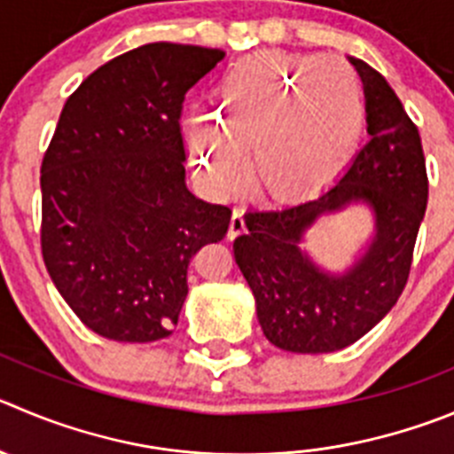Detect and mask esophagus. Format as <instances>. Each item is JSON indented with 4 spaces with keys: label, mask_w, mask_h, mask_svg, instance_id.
<instances>
[{
    "label": "esophagus",
    "mask_w": 454,
    "mask_h": 454,
    "mask_svg": "<svg viewBox=\"0 0 454 454\" xmlns=\"http://www.w3.org/2000/svg\"><path fill=\"white\" fill-rule=\"evenodd\" d=\"M247 228V219H244V210L241 207H235L232 210V217H231V228H228V237H237L241 231Z\"/></svg>",
    "instance_id": "1"
}]
</instances>
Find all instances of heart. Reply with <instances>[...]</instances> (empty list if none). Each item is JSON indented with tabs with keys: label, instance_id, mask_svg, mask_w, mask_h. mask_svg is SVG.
<instances>
[{
	"label": "heart",
	"instance_id": "obj_1",
	"mask_svg": "<svg viewBox=\"0 0 454 454\" xmlns=\"http://www.w3.org/2000/svg\"><path fill=\"white\" fill-rule=\"evenodd\" d=\"M333 82L329 83L328 80ZM365 127V100L354 74L325 55H248L223 74L213 121L190 116L185 147L219 194L253 176L270 194L302 192L332 179Z\"/></svg>",
	"mask_w": 454,
	"mask_h": 454
}]
</instances>
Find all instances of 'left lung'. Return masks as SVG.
Returning <instances> with one entry per match:
<instances>
[{"label":"left lung","instance_id":"left-lung-1","mask_svg":"<svg viewBox=\"0 0 454 454\" xmlns=\"http://www.w3.org/2000/svg\"><path fill=\"white\" fill-rule=\"evenodd\" d=\"M351 65L365 89L370 141L340 181L317 197L248 210L247 228L232 244L255 295L262 332L275 347L295 354L345 349L387 316L408 285L427 206L417 125L379 71L354 58ZM356 200L375 210V239L345 274H327L299 251V241L320 214Z\"/></svg>","mask_w":454,"mask_h":454}]
</instances>
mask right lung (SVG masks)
<instances>
[{"instance_id": "add662e5", "label": "right lung", "mask_w": 454, "mask_h": 454, "mask_svg": "<svg viewBox=\"0 0 454 454\" xmlns=\"http://www.w3.org/2000/svg\"><path fill=\"white\" fill-rule=\"evenodd\" d=\"M222 49L154 42L118 55L67 98L42 159V257L75 316L118 342L168 338L188 266L232 210L185 188V93Z\"/></svg>"}]
</instances>
